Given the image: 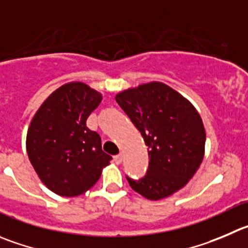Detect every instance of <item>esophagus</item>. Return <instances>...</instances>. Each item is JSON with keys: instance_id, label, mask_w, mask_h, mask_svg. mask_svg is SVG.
Returning <instances> with one entry per match:
<instances>
[{"instance_id": "1", "label": "esophagus", "mask_w": 248, "mask_h": 248, "mask_svg": "<svg viewBox=\"0 0 248 248\" xmlns=\"http://www.w3.org/2000/svg\"><path fill=\"white\" fill-rule=\"evenodd\" d=\"M113 159H114L115 163L120 164V163H122V161H123V155H122V153H119V155H114V157H113Z\"/></svg>"}]
</instances>
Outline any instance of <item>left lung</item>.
<instances>
[{
  "label": "left lung",
  "mask_w": 248,
  "mask_h": 248,
  "mask_svg": "<svg viewBox=\"0 0 248 248\" xmlns=\"http://www.w3.org/2000/svg\"><path fill=\"white\" fill-rule=\"evenodd\" d=\"M115 101L148 146V170L143 178H126L147 200L167 199L196 174L204 157L206 130L192 103L168 85L147 82L120 91Z\"/></svg>",
  "instance_id": "8db88e82"
}]
</instances>
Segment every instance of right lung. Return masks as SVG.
<instances>
[{
	"label": "right lung",
	"instance_id": "add662e5",
	"mask_svg": "<svg viewBox=\"0 0 248 248\" xmlns=\"http://www.w3.org/2000/svg\"><path fill=\"white\" fill-rule=\"evenodd\" d=\"M102 93L87 84L62 85L44 101L30 122L27 152L40 180L60 196L75 197L93 187L109 166L101 138L86 126Z\"/></svg>",
	"mask_w": 248,
	"mask_h": 248
}]
</instances>
